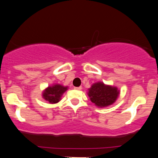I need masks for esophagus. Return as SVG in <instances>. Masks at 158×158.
<instances>
[{"label":"esophagus","instance_id":"34e87169","mask_svg":"<svg viewBox=\"0 0 158 158\" xmlns=\"http://www.w3.org/2000/svg\"><path fill=\"white\" fill-rule=\"evenodd\" d=\"M75 89L77 90H81V87H74Z\"/></svg>","mask_w":158,"mask_h":158}]
</instances>
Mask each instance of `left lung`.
Here are the masks:
<instances>
[{
  "mask_svg": "<svg viewBox=\"0 0 158 158\" xmlns=\"http://www.w3.org/2000/svg\"><path fill=\"white\" fill-rule=\"evenodd\" d=\"M87 94L94 106L98 108H106L113 105L116 101L120 94V90L115 86L98 81L88 89Z\"/></svg>",
  "mask_w": 158,
  "mask_h": 158,
  "instance_id": "8db88e82",
  "label": "left lung"
}]
</instances>
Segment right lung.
<instances>
[{"label":"right lung","mask_w":158,"mask_h":158,"mask_svg":"<svg viewBox=\"0 0 158 158\" xmlns=\"http://www.w3.org/2000/svg\"><path fill=\"white\" fill-rule=\"evenodd\" d=\"M68 90L67 86L61 85L60 84H53V85L48 86L43 90V98L44 100L49 102L50 104L58 103L61 100V97L65 92Z\"/></svg>","instance_id":"1"}]
</instances>
